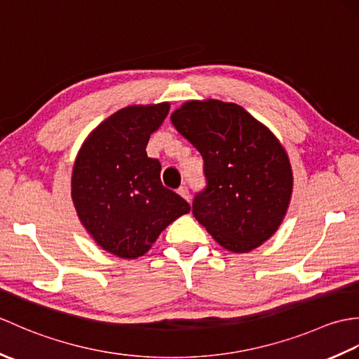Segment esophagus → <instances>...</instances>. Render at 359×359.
I'll use <instances>...</instances> for the list:
<instances>
[{
  "instance_id": "obj_1",
  "label": "esophagus",
  "mask_w": 359,
  "mask_h": 359,
  "mask_svg": "<svg viewBox=\"0 0 359 359\" xmlns=\"http://www.w3.org/2000/svg\"><path fill=\"white\" fill-rule=\"evenodd\" d=\"M177 193H179V196L184 197V199L188 201V202H189V199H191V197H189V191H188L187 187H180V188L177 189Z\"/></svg>"
}]
</instances>
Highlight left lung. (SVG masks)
Instances as JSON below:
<instances>
[{
    "label": "left lung",
    "instance_id": "1",
    "mask_svg": "<svg viewBox=\"0 0 359 359\" xmlns=\"http://www.w3.org/2000/svg\"><path fill=\"white\" fill-rule=\"evenodd\" d=\"M174 128L201 152L207 187L193 215L220 247L248 253L284 220L293 171L278 137L242 106L189 100L171 114Z\"/></svg>",
    "mask_w": 359,
    "mask_h": 359
}]
</instances>
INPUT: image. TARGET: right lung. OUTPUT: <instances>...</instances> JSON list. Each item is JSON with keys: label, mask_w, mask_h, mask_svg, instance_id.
Returning <instances> with one entry per match:
<instances>
[{"label": "right lung", "mask_w": 359, "mask_h": 359, "mask_svg": "<svg viewBox=\"0 0 359 359\" xmlns=\"http://www.w3.org/2000/svg\"><path fill=\"white\" fill-rule=\"evenodd\" d=\"M170 103L131 104L90 131L75 158L71 197L81 225L108 253L143 256L189 205L160 180V162L147 154Z\"/></svg>", "instance_id": "obj_1"}]
</instances>
